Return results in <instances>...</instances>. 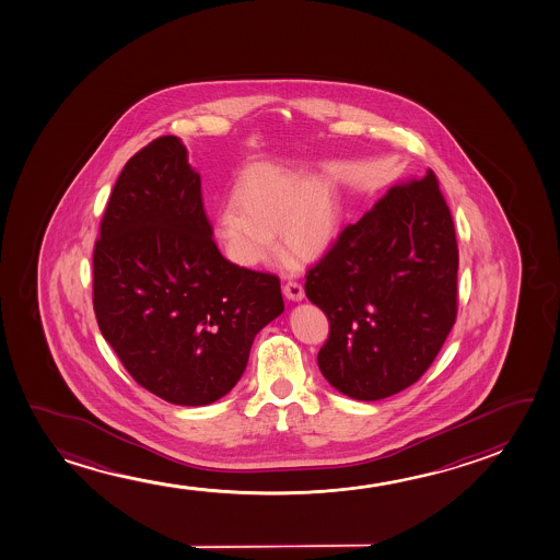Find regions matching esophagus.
Listing matches in <instances>:
<instances>
[{"label":"esophagus","mask_w":560,"mask_h":560,"mask_svg":"<svg viewBox=\"0 0 560 560\" xmlns=\"http://www.w3.org/2000/svg\"><path fill=\"white\" fill-rule=\"evenodd\" d=\"M284 293L285 298L292 301H301L303 298H305V290H303V285H301L300 282H295V280L285 282Z\"/></svg>","instance_id":"obj_1"}]
</instances>
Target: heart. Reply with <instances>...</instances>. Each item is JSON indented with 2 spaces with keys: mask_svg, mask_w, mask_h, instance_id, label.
Segmentation results:
<instances>
[{
  "mask_svg": "<svg viewBox=\"0 0 560 560\" xmlns=\"http://www.w3.org/2000/svg\"><path fill=\"white\" fill-rule=\"evenodd\" d=\"M213 230L237 267L268 265L276 257L278 234L288 252L311 259L326 252L338 234V206L316 182L259 166L237 180L232 206L217 214Z\"/></svg>",
  "mask_w": 560,
  "mask_h": 560,
  "instance_id": "heart-1",
  "label": "heart"
}]
</instances>
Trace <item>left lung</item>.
<instances>
[{"instance_id":"8db88e82","label":"left lung","mask_w":560,"mask_h":560,"mask_svg":"<svg viewBox=\"0 0 560 560\" xmlns=\"http://www.w3.org/2000/svg\"><path fill=\"white\" fill-rule=\"evenodd\" d=\"M458 247L432 168L399 182L347 224L308 268L305 293L328 316L324 378L376 401L422 378L457 320Z\"/></svg>"}]
</instances>
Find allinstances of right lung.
Returning <instances> with one entry per match:
<instances>
[{
	"label": "right lung",
	"instance_id": "obj_1",
	"mask_svg": "<svg viewBox=\"0 0 560 560\" xmlns=\"http://www.w3.org/2000/svg\"><path fill=\"white\" fill-rule=\"evenodd\" d=\"M92 288L97 326L136 384L186 407L229 394L255 336L284 311L278 276L222 257L176 136L148 143L118 176Z\"/></svg>",
	"mask_w": 560,
	"mask_h": 560
}]
</instances>
